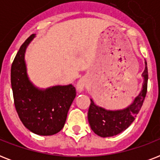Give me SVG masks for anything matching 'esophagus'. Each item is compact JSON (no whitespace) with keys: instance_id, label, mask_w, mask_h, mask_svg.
Wrapping results in <instances>:
<instances>
[{"instance_id":"34e87169","label":"esophagus","mask_w":160,"mask_h":160,"mask_svg":"<svg viewBox=\"0 0 160 160\" xmlns=\"http://www.w3.org/2000/svg\"><path fill=\"white\" fill-rule=\"evenodd\" d=\"M86 83H87V80L85 78H80V80H78L77 85H76V88H77V90L79 92H82L84 89H85V85H86Z\"/></svg>"}]
</instances>
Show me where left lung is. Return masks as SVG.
<instances>
[{
  "label": "left lung",
  "instance_id": "1",
  "mask_svg": "<svg viewBox=\"0 0 160 160\" xmlns=\"http://www.w3.org/2000/svg\"><path fill=\"white\" fill-rule=\"evenodd\" d=\"M145 65V69L142 74L144 83L141 92L129 106L119 110H107L95 105L94 101L90 100L88 120L91 129L97 135L105 138L119 134L124 131L135 119L146 96L148 85V68L146 62Z\"/></svg>",
  "mask_w": 160,
  "mask_h": 160
}]
</instances>
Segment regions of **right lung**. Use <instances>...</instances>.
Returning <instances> with one entry per match:
<instances>
[{
    "label": "right lung",
    "mask_w": 160,
    "mask_h": 160,
    "mask_svg": "<svg viewBox=\"0 0 160 160\" xmlns=\"http://www.w3.org/2000/svg\"><path fill=\"white\" fill-rule=\"evenodd\" d=\"M34 37L35 34H32L21 45L11 65L14 104L19 118L30 131L39 135H52L65 125L76 92L72 85L40 90L30 81L24 57L26 47Z\"/></svg>",
    "instance_id": "right-lung-1"
}]
</instances>
